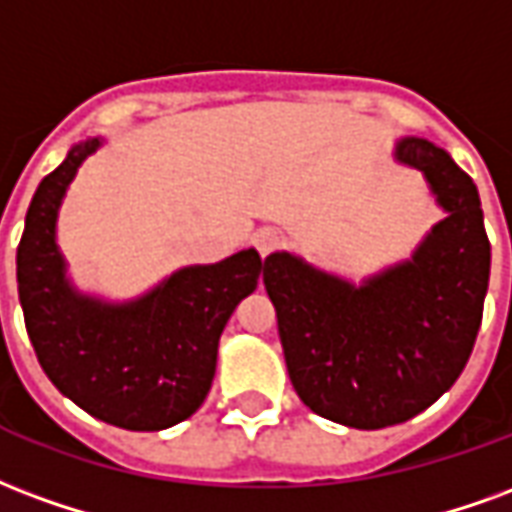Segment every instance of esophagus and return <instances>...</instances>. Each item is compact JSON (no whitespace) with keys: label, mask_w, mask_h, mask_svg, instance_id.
Segmentation results:
<instances>
[{"label":"esophagus","mask_w":512,"mask_h":512,"mask_svg":"<svg viewBox=\"0 0 512 512\" xmlns=\"http://www.w3.org/2000/svg\"><path fill=\"white\" fill-rule=\"evenodd\" d=\"M278 242H281V231L278 229H259L256 231V237H253V245H256V251L261 253V256H267V253H272L275 248H278Z\"/></svg>","instance_id":"1"}]
</instances>
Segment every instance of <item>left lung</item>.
Wrapping results in <instances>:
<instances>
[{
  "label": "left lung",
  "mask_w": 512,
  "mask_h": 512,
  "mask_svg": "<svg viewBox=\"0 0 512 512\" xmlns=\"http://www.w3.org/2000/svg\"><path fill=\"white\" fill-rule=\"evenodd\" d=\"M393 155L423 174L445 212L409 259L363 283L289 251L264 259L300 401L363 431L406 423L453 387L475 346L491 272L472 177L428 138H398Z\"/></svg>",
  "instance_id": "8db88e82"
}]
</instances>
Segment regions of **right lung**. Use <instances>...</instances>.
Instances as JSON below:
<instances>
[{"label":"right lung","mask_w":512,"mask_h":512,"mask_svg":"<svg viewBox=\"0 0 512 512\" xmlns=\"http://www.w3.org/2000/svg\"><path fill=\"white\" fill-rule=\"evenodd\" d=\"M103 147L87 138L37 185L16 256L29 341L59 393L103 423L163 431L210 393L218 341L264 270L253 248L193 264L128 302L78 292L57 245L62 199L81 163Z\"/></svg>","instance_id":"right-lung-1"}]
</instances>
